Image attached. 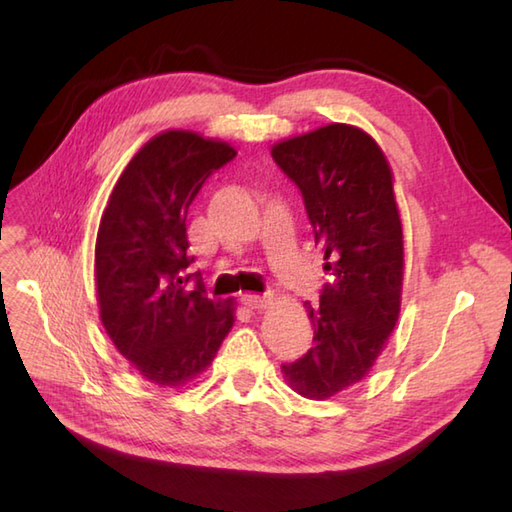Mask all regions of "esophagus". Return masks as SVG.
<instances>
[{
    "instance_id": "1",
    "label": "esophagus",
    "mask_w": 512,
    "mask_h": 512,
    "mask_svg": "<svg viewBox=\"0 0 512 512\" xmlns=\"http://www.w3.org/2000/svg\"><path fill=\"white\" fill-rule=\"evenodd\" d=\"M242 303L250 310H262L270 303V295H244Z\"/></svg>"
}]
</instances>
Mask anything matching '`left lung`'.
I'll return each instance as SVG.
<instances>
[{
  "label": "left lung",
  "mask_w": 512,
  "mask_h": 512,
  "mask_svg": "<svg viewBox=\"0 0 512 512\" xmlns=\"http://www.w3.org/2000/svg\"><path fill=\"white\" fill-rule=\"evenodd\" d=\"M270 154L299 187L334 275L317 306L306 301L312 347L281 372L303 398L325 400L369 374L396 328L405 246L394 173L376 140L345 123L281 140Z\"/></svg>",
  "instance_id": "8db88e82"
}]
</instances>
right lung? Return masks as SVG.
Wrapping results in <instances>:
<instances>
[{"instance_id":"add662e5","label":"right lung","mask_w":512,"mask_h":512,"mask_svg":"<svg viewBox=\"0 0 512 512\" xmlns=\"http://www.w3.org/2000/svg\"><path fill=\"white\" fill-rule=\"evenodd\" d=\"M237 151L189 129H167L116 180L94 248L103 328L136 372L158 387L193 383L235 323V301H213L184 270L187 213L215 169ZM198 277V275H195Z\"/></svg>"}]
</instances>
